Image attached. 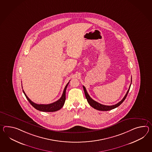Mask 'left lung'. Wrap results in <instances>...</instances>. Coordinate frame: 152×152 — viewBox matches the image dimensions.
<instances>
[{
  "label": "left lung",
  "instance_id": "1",
  "mask_svg": "<svg viewBox=\"0 0 152 152\" xmlns=\"http://www.w3.org/2000/svg\"><path fill=\"white\" fill-rule=\"evenodd\" d=\"M131 83H132V77H131V84H130V87L128 89L127 92L126 93V94L125 96L123 98L122 100H121L120 102H119L118 103L116 104L115 105H103L102 104L99 103L98 102H96V101L93 100L92 99L91 96H89V94H88V93L86 91V89L85 87L83 86V88L84 89V92H85V94L86 98L87 100L88 103H89V105L92 107L98 110H100V111H108V110H112L113 109H115L116 107H118V106L120 105H121L122 103V102L125 100V99H126V96H127V94L129 92V90H130V87L131 85Z\"/></svg>",
  "mask_w": 152,
  "mask_h": 152
}]
</instances>
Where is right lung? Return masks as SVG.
I'll use <instances>...</instances> for the list:
<instances>
[{"instance_id": "obj_1", "label": "right lung", "mask_w": 152, "mask_h": 152, "mask_svg": "<svg viewBox=\"0 0 152 152\" xmlns=\"http://www.w3.org/2000/svg\"><path fill=\"white\" fill-rule=\"evenodd\" d=\"M69 83V82L67 83L66 85L65 86V88L64 89L63 94L61 96L59 99L53 103L49 104H38L34 103L33 102H32L28 98V97L26 96L24 91L22 89L23 92L24 93L25 96H26L27 99L28 100L30 103L34 107L35 109H36L38 110L44 112H54V111H58L60 110L61 107H63L64 104L65 103V101L66 99V90L67 87Z\"/></svg>"}]
</instances>
